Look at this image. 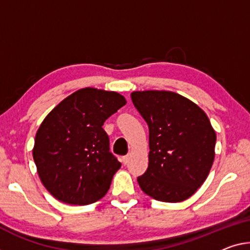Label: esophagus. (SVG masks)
Segmentation results:
<instances>
[{"label": "esophagus", "instance_id": "34e87169", "mask_svg": "<svg viewBox=\"0 0 250 250\" xmlns=\"http://www.w3.org/2000/svg\"><path fill=\"white\" fill-rule=\"evenodd\" d=\"M123 163L124 164H127L128 162H129V155H125V156H123Z\"/></svg>", "mask_w": 250, "mask_h": 250}]
</instances>
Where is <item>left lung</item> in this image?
Masks as SVG:
<instances>
[{
	"label": "left lung",
	"instance_id": "1",
	"mask_svg": "<svg viewBox=\"0 0 250 250\" xmlns=\"http://www.w3.org/2000/svg\"><path fill=\"white\" fill-rule=\"evenodd\" d=\"M130 98L148 126V167L141 189L163 202L190 198L208 176L216 132L206 113L183 96L165 90L133 91Z\"/></svg>",
	"mask_w": 250,
	"mask_h": 250
}]
</instances>
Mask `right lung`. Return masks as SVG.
I'll return each instance as SVG.
<instances>
[{"instance_id":"1","label":"right lung","mask_w":250,"mask_h":250,"mask_svg":"<svg viewBox=\"0 0 250 250\" xmlns=\"http://www.w3.org/2000/svg\"><path fill=\"white\" fill-rule=\"evenodd\" d=\"M126 104L115 91L83 88L50 112L38 129L33 160L45 189L68 205H89L108 191L121 163L104 122Z\"/></svg>"}]
</instances>
